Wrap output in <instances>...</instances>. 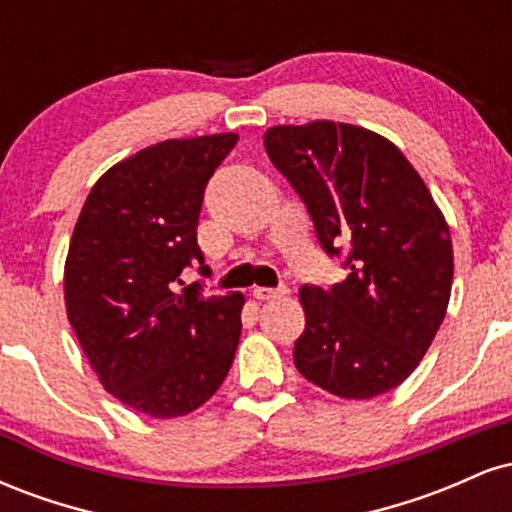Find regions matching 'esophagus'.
Returning a JSON list of instances; mask_svg holds the SVG:
<instances>
[{"instance_id":"34e87169","label":"esophagus","mask_w":512,"mask_h":512,"mask_svg":"<svg viewBox=\"0 0 512 512\" xmlns=\"http://www.w3.org/2000/svg\"><path fill=\"white\" fill-rule=\"evenodd\" d=\"M281 293H286V291L267 289V286H255V289H252V296H255L257 301H272V298H279Z\"/></svg>"}]
</instances>
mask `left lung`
I'll return each mask as SVG.
<instances>
[{"label":"left lung","mask_w":512,"mask_h":512,"mask_svg":"<svg viewBox=\"0 0 512 512\" xmlns=\"http://www.w3.org/2000/svg\"><path fill=\"white\" fill-rule=\"evenodd\" d=\"M264 149L301 195L327 255L349 250L342 284L298 291L305 330L293 363L342 399L385 395L414 373L448 310V221L402 151L370 129L276 125Z\"/></svg>","instance_id":"obj_1"}]
</instances>
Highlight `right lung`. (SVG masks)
I'll use <instances>...</instances> for the list:
<instances>
[{"label": "right lung", "instance_id": "1", "mask_svg": "<svg viewBox=\"0 0 512 512\" xmlns=\"http://www.w3.org/2000/svg\"><path fill=\"white\" fill-rule=\"evenodd\" d=\"M236 142V132L166 139L115 163L88 192L69 240V325L105 390L154 419L202 407L236 356L243 293L178 291L192 262L207 274L199 209Z\"/></svg>", "mask_w": 512, "mask_h": 512}]
</instances>
